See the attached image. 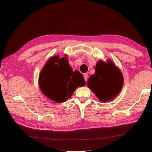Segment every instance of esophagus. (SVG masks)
<instances>
[{"instance_id":"1","label":"esophagus","mask_w":152,"mask_h":152,"mask_svg":"<svg viewBox=\"0 0 152 152\" xmlns=\"http://www.w3.org/2000/svg\"><path fill=\"white\" fill-rule=\"evenodd\" d=\"M88 74H87V73H85V74L84 75V78L85 81H86V82H87V80H88Z\"/></svg>"}]
</instances>
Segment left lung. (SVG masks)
I'll return each instance as SVG.
<instances>
[{"label": "left lung", "instance_id": "1", "mask_svg": "<svg viewBox=\"0 0 152 152\" xmlns=\"http://www.w3.org/2000/svg\"><path fill=\"white\" fill-rule=\"evenodd\" d=\"M124 79L122 72L111 60L99 61L95 75L89 77L87 85L101 102L113 99L120 92Z\"/></svg>", "mask_w": 152, "mask_h": 152}]
</instances>
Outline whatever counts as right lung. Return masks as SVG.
Here are the masks:
<instances>
[{
	"mask_svg": "<svg viewBox=\"0 0 152 152\" xmlns=\"http://www.w3.org/2000/svg\"><path fill=\"white\" fill-rule=\"evenodd\" d=\"M66 56L50 58L39 75L41 91L48 98L57 103L67 101L77 87L86 84L82 75L72 70Z\"/></svg>",
	"mask_w": 152,
	"mask_h": 152,
	"instance_id": "obj_1",
	"label": "right lung"
}]
</instances>
